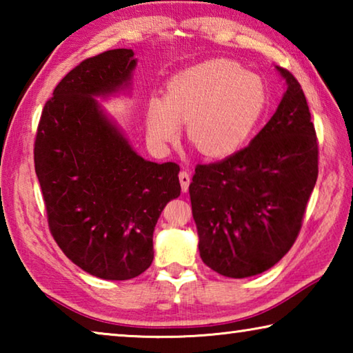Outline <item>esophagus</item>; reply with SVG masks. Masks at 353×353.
I'll return each mask as SVG.
<instances>
[{"instance_id":"obj_1","label":"esophagus","mask_w":353,"mask_h":353,"mask_svg":"<svg viewBox=\"0 0 353 353\" xmlns=\"http://www.w3.org/2000/svg\"><path fill=\"white\" fill-rule=\"evenodd\" d=\"M179 182H181V187L183 193H187L188 187H190V182H191V177L187 171H181L179 172Z\"/></svg>"}]
</instances>
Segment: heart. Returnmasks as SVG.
Segmentation results:
<instances>
[{
	"label": "heart",
	"mask_w": 353,
	"mask_h": 353,
	"mask_svg": "<svg viewBox=\"0 0 353 353\" xmlns=\"http://www.w3.org/2000/svg\"><path fill=\"white\" fill-rule=\"evenodd\" d=\"M266 105L268 88L259 74L223 59L205 61L171 77L165 99H149L148 137L166 146L187 123L188 140L201 154L227 157L246 145Z\"/></svg>",
	"instance_id": "1"
}]
</instances>
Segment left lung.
<instances>
[{"label": "left lung", "instance_id": "left-lung-1", "mask_svg": "<svg viewBox=\"0 0 353 353\" xmlns=\"http://www.w3.org/2000/svg\"><path fill=\"white\" fill-rule=\"evenodd\" d=\"M286 92L249 146L198 165L190 199L202 261L230 279L270 270L294 244L318 179V141L308 104L290 71Z\"/></svg>", "mask_w": 353, "mask_h": 353}]
</instances>
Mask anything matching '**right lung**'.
<instances>
[{
  "instance_id": "right-lung-1",
  "label": "right lung",
  "mask_w": 353,
  "mask_h": 353,
  "mask_svg": "<svg viewBox=\"0 0 353 353\" xmlns=\"http://www.w3.org/2000/svg\"><path fill=\"white\" fill-rule=\"evenodd\" d=\"M132 50L87 59L59 82L41 112L34 163L59 248L88 274L129 280L151 266L152 235L181 194L177 163L135 152L99 104L132 92Z\"/></svg>"
}]
</instances>
